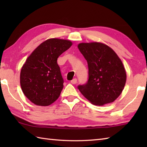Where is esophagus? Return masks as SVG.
<instances>
[{"label": "esophagus", "instance_id": "34e87169", "mask_svg": "<svg viewBox=\"0 0 147 147\" xmlns=\"http://www.w3.org/2000/svg\"><path fill=\"white\" fill-rule=\"evenodd\" d=\"M71 83L72 84H76L77 83V79L76 78H74L73 80H72L71 81Z\"/></svg>", "mask_w": 147, "mask_h": 147}]
</instances>
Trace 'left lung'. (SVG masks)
<instances>
[{"mask_svg":"<svg viewBox=\"0 0 147 147\" xmlns=\"http://www.w3.org/2000/svg\"><path fill=\"white\" fill-rule=\"evenodd\" d=\"M78 47L88 66V82L78 88L92 104L104 105L113 102L123 92L126 81L121 60L104 43H81Z\"/></svg>","mask_w":147,"mask_h":147,"instance_id":"1","label":"left lung"}]
</instances>
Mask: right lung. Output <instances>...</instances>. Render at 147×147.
<instances>
[{
    "instance_id": "obj_1",
    "label": "right lung",
    "mask_w": 147,
    "mask_h": 147,
    "mask_svg": "<svg viewBox=\"0 0 147 147\" xmlns=\"http://www.w3.org/2000/svg\"><path fill=\"white\" fill-rule=\"evenodd\" d=\"M72 45L69 40L51 38L42 43L21 68L22 91L34 104L48 106L60 96L64 80L57 58Z\"/></svg>"
}]
</instances>
